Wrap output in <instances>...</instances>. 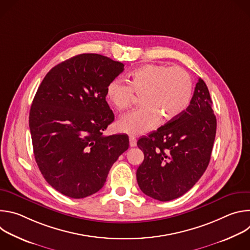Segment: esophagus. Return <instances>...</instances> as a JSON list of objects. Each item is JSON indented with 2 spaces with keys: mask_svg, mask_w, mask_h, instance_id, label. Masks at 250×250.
Here are the masks:
<instances>
[{
  "mask_svg": "<svg viewBox=\"0 0 250 250\" xmlns=\"http://www.w3.org/2000/svg\"><path fill=\"white\" fill-rule=\"evenodd\" d=\"M129 146H130V147L136 146V138L132 135L129 136Z\"/></svg>",
  "mask_w": 250,
  "mask_h": 250,
  "instance_id": "1",
  "label": "esophagus"
}]
</instances>
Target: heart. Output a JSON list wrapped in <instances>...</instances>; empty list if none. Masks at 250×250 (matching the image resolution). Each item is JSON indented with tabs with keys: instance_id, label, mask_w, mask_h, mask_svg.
<instances>
[{
	"instance_id": "1",
	"label": "heart",
	"mask_w": 250,
	"mask_h": 250,
	"mask_svg": "<svg viewBox=\"0 0 250 250\" xmlns=\"http://www.w3.org/2000/svg\"><path fill=\"white\" fill-rule=\"evenodd\" d=\"M129 84L112 80L105 90L106 99L118 111L127 110L134 93L141 95V108L123 116L118 122L122 131L142 134L160 122L172 121L188 108L192 98V79L186 70L163 64L141 65L129 74Z\"/></svg>"
}]
</instances>
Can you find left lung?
<instances>
[{"instance_id": "obj_1", "label": "left lung", "mask_w": 250, "mask_h": 250, "mask_svg": "<svg viewBox=\"0 0 250 250\" xmlns=\"http://www.w3.org/2000/svg\"><path fill=\"white\" fill-rule=\"evenodd\" d=\"M211 105L208 87L200 78L184 113L138 139L145 159L136 179L146 195L167 202L198 182L208 165L216 137L217 119Z\"/></svg>"}]
</instances>
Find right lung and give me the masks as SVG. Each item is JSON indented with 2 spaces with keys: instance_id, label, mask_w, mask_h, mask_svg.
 I'll list each match as a JSON object with an SVG mask.
<instances>
[{
  "instance_id": "obj_1",
  "label": "right lung",
  "mask_w": 250,
  "mask_h": 250,
  "mask_svg": "<svg viewBox=\"0 0 250 250\" xmlns=\"http://www.w3.org/2000/svg\"><path fill=\"white\" fill-rule=\"evenodd\" d=\"M124 66L100 54H79L54 66L34 96L29 112L34 158L46 182L67 197L97 193L128 148L126 134L103 135L115 120L105 90Z\"/></svg>"
}]
</instances>
